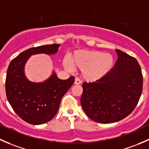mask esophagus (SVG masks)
<instances>
[{
	"label": "esophagus",
	"mask_w": 149,
	"mask_h": 149,
	"mask_svg": "<svg viewBox=\"0 0 149 149\" xmlns=\"http://www.w3.org/2000/svg\"><path fill=\"white\" fill-rule=\"evenodd\" d=\"M81 80L78 77H76L75 78V80H74V84L75 85H79V84H81Z\"/></svg>",
	"instance_id": "obj_1"
}]
</instances>
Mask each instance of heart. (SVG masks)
Returning <instances> with one entry per match:
<instances>
[{
    "label": "heart",
    "instance_id": "obj_1",
    "mask_svg": "<svg viewBox=\"0 0 149 149\" xmlns=\"http://www.w3.org/2000/svg\"><path fill=\"white\" fill-rule=\"evenodd\" d=\"M82 70V77L89 82L98 80L106 75L113 67L114 58L111 54L98 51L81 50L76 52L70 59L64 61V65L68 70L72 67Z\"/></svg>",
    "mask_w": 149,
    "mask_h": 149
}]
</instances>
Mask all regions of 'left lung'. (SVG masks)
<instances>
[{
  "instance_id": "obj_1",
  "label": "left lung",
  "mask_w": 149,
  "mask_h": 149,
  "mask_svg": "<svg viewBox=\"0 0 149 149\" xmlns=\"http://www.w3.org/2000/svg\"><path fill=\"white\" fill-rule=\"evenodd\" d=\"M117 62L101 79L83 82L80 102L87 116L100 123L125 118L133 111L143 90V74L136 58L116 49Z\"/></svg>"
}]
</instances>
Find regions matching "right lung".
I'll return each mask as SVG.
<instances>
[{
    "label": "right lung",
    "instance_id": "obj_1",
    "mask_svg": "<svg viewBox=\"0 0 149 149\" xmlns=\"http://www.w3.org/2000/svg\"><path fill=\"white\" fill-rule=\"evenodd\" d=\"M59 44L32 47L18 54L10 62L6 79V97L13 110L24 121L41 125L51 120L56 114L61 100L74 82L70 77L59 79L54 73L41 83L29 82L24 72V65L31 55L44 53L53 54Z\"/></svg>",
    "mask_w": 149,
    "mask_h": 149
}]
</instances>
